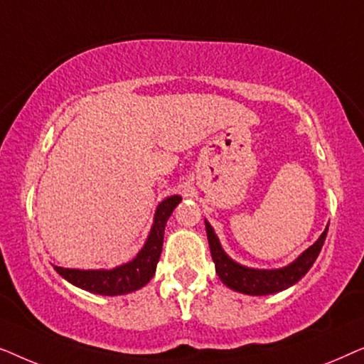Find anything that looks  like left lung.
Returning <instances> with one entry per match:
<instances>
[{
    "label": "left lung",
    "instance_id": "obj_1",
    "mask_svg": "<svg viewBox=\"0 0 364 364\" xmlns=\"http://www.w3.org/2000/svg\"><path fill=\"white\" fill-rule=\"evenodd\" d=\"M330 225V223H328ZM328 225L325 232L318 237V240L308 247L300 257L295 258L291 263L282 268H272V270H265V268H252L245 267L230 258L223 250L220 245V240L215 235L210 223L205 220V230L208 238V247H210L212 260L215 263V272L218 278L225 287L230 288L233 291L243 293V295L252 296H263V295H273V293L283 291L287 288L295 285L300 282L303 277L306 275L308 270L313 267L316 257L320 255V250L325 243Z\"/></svg>",
    "mask_w": 364,
    "mask_h": 364
}]
</instances>
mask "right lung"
<instances>
[{"instance_id":"right-lung-1","label":"right lung","mask_w":364,"mask_h":364,"mask_svg":"<svg viewBox=\"0 0 364 364\" xmlns=\"http://www.w3.org/2000/svg\"><path fill=\"white\" fill-rule=\"evenodd\" d=\"M181 200V196H171L159 203L147 240L131 262L122 263L111 270H106V268L79 270V268L63 267H54V270L74 287L104 296L127 295V293L146 287L156 273L159 258H161L166 223Z\"/></svg>"}]
</instances>
